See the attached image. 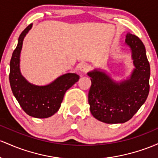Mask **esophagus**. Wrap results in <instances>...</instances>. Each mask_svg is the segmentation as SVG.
Here are the masks:
<instances>
[{
    "label": "esophagus",
    "instance_id": "obj_1",
    "mask_svg": "<svg viewBox=\"0 0 158 158\" xmlns=\"http://www.w3.org/2000/svg\"><path fill=\"white\" fill-rule=\"evenodd\" d=\"M89 66L87 63H81L79 65V70L81 72H86L89 70Z\"/></svg>",
    "mask_w": 158,
    "mask_h": 158
}]
</instances>
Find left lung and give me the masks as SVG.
<instances>
[{
	"label": "left lung",
	"mask_w": 158,
	"mask_h": 158,
	"mask_svg": "<svg viewBox=\"0 0 158 158\" xmlns=\"http://www.w3.org/2000/svg\"><path fill=\"white\" fill-rule=\"evenodd\" d=\"M125 43L131 51L135 69L130 78L115 82L105 72H88L92 85L88 102L92 115L107 124L124 123L131 119L146 102L149 93L150 65L146 48L135 35L128 33Z\"/></svg>",
	"instance_id": "obj_1"
}]
</instances>
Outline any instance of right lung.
<instances>
[{"mask_svg": "<svg viewBox=\"0 0 158 158\" xmlns=\"http://www.w3.org/2000/svg\"><path fill=\"white\" fill-rule=\"evenodd\" d=\"M32 25L27 27L19 36L10 60L9 79L12 93L23 110L32 117L45 118L57 112L65 92L78 81L79 75L75 73L63 74L45 86L33 85L23 77L20 72V54L23 40Z\"/></svg>", "mask_w": 158, "mask_h": 158, "instance_id": "right-lung-1", "label": "right lung"}]
</instances>
